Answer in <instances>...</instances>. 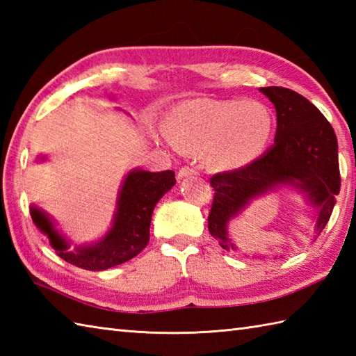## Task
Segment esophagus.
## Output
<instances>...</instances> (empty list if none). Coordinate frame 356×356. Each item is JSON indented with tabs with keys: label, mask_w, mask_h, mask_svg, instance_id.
Listing matches in <instances>:
<instances>
[{
	"label": "esophagus",
	"mask_w": 356,
	"mask_h": 356,
	"mask_svg": "<svg viewBox=\"0 0 356 356\" xmlns=\"http://www.w3.org/2000/svg\"><path fill=\"white\" fill-rule=\"evenodd\" d=\"M195 174H197V171H195L194 168H191V166H184V168L179 170L177 177L179 179H184V177H188V176H195Z\"/></svg>",
	"instance_id": "obj_1"
}]
</instances>
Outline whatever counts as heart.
<instances>
[{"label": "heart", "mask_w": 356, "mask_h": 356, "mask_svg": "<svg viewBox=\"0 0 356 356\" xmlns=\"http://www.w3.org/2000/svg\"><path fill=\"white\" fill-rule=\"evenodd\" d=\"M171 143L190 154H203L217 171L237 170L260 157L275 131V118L257 101L191 99L166 118Z\"/></svg>", "instance_id": "b5f03b06"}]
</instances>
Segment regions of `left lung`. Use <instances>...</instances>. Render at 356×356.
<instances>
[{
	"instance_id": "8db88e82",
	"label": "left lung",
	"mask_w": 356,
	"mask_h": 356,
	"mask_svg": "<svg viewBox=\"0 0 356 356\" xmlns=\"http://www.w3.org/2000/svg\"><path fill=\"white\" fill-rule=\"evenodd\" d=\"M260 92L277 111L274 145L243 168L218 172L209 180L216 194L208 229L226 251L237 249L228 236L229 220L254 199L282 186L295 188L315 208V234L320 236L341 186L338 140L323 113L293 90L261 87Z\"/></svg>"
}]
</instances>
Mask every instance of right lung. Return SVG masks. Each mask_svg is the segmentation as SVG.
<instances>
[{"mask_svg": "<svg viewBox=\"0 0 356 356\" xmlns=\"http://www.w3.org/2000/svg\"><path fill=\"white\" fill-rule=\"evenodd\" d=\"M174 185L176 177L171 170L161 172L131 170L118 193L116 213L108 232L95 243L74 249H69L70 243L42 209L32 205L30 216L63 260L87 270H105L131 260L148 245L154 207Z\"/></svg>", "mask_w": 356, "mask_h": 356, "instance_id": "1", "label": "right lung"}]
</instances>
